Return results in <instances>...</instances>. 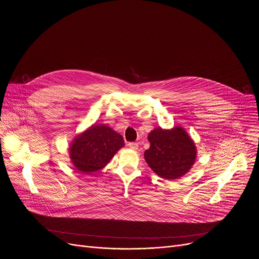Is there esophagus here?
Listing matches in <instances>:
<instances>
[{
  "label": "esophagus",
  "instance_id": "1",
  "mask_svg": "<svg viewBox=\"0 0 259 259\" xmlns=\"http://www.w3.org/2000/svg\"><path fill=\"white\" fill-rule=\"evenodd\" d=\"M127 145H128L129 148H131L133 150H137L138 149V144L136 142H129Z\"/></svg>",
  "mask_w": 259,
  "mask_h": 259
}]
</instances>
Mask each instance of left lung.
<instances>
[{
    "label": "left lung",
    "mask_w": 259,
    "mask_h": 259,
    "mask_svg": "<svg viewBox=\"0 0 259 259\" xmlns=\"http://www.w3.org/2000/svg\"><path fill=\"white\" fill-rule=\"evenodd\" d=\"M148 140L150 148L145 151L144 157L158 176L166 180L178 179L192 167L196 148L183 128H156L148 135Z\"/></svg>",
    "instance_id": "8db88e82"
}]
</instances>
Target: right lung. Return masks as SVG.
Listing matches in <instances>:
<instances>
[{
  "label": "right lung",
  "mask_w": 259,
  "mask_h": 259,
  "mask_svg": "<svg viewBox=\"0 0 259 259\" xmlns=\"http://www.w3.org/2000/svg\"><path fill=\"white\" fill-rule=\"evenodd\" d=\"M124 146L123 137L105 125H93L76 137L70 147L74 166L82 173H93L105 167Z\"/></svg>",
  "instance_id": "right-lung-1"
}]
</instances>
